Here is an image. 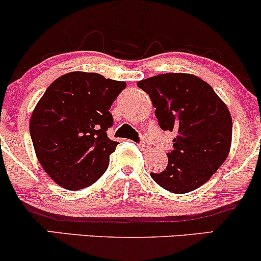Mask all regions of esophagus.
Returning <instances> with one entry per match:
<instances>
[{"label": "esophagus", "mask_w": 261, "mask_h": 261, "mask_svg": "<svg viewBox=\"0 0 261 261\" xmlns=\"http://www.w3.org/2000/svg\"><path fill=\"white\" fill-rule=\"evenodd\" d=\"M140 148L143 149V151H148V149L151 148V145H149L148 142H142L140 143Z\"/></svg>", "instance_id": "1"}]
</instances>
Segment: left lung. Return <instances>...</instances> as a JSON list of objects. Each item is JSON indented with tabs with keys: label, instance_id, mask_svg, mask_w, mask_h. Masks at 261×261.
<instances>
[{
	"label": "left lung",
	"instance_id": "1",
	"mask_svg": "<svg viewBox=\"0 0 261 261\" xmlns=\"http://www.w3.org/2000/svg\"><path fill=\"white\" fill-rule=\"evenodd\" d=\"M155 108L162 130L174 133V149L162 173H151L174 194L195 190L210 180L228 157L232 118L214 88L190 73H163L139 81Z\"/></svg>",
	"mask_w": 261,
	"mask_h": 261
}]
</instances>
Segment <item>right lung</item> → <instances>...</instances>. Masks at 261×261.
Segmentation results:
<instances>
[{
  "label": "right lung",
  "instance_id": "1",
  "mask_svg": "<svg viewBox=\"0 0 261 261\" xmlns=\"http://www.w3.org/2000/svg\"><path fill=\"white\" fill-rule=\"evenodd\" d=\"M126 83L99 73L73 71L47 87L35 106L29 131L35 154L47 175L67 190L95 182L109 166L116 141L109 109Z\"/></svg>",
  "mask_w": 261,
  "mask_h": 261
}]
</instances>
